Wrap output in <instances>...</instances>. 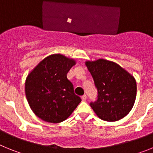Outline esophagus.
<instances>
[{"label":"esophagus","instance_id":"obj_1","mask_svg":"<svg viewBox=\"0 0 153 153\" xmlns=\"http://www.w3.org/2000/svg\"><path fill=\"white\" fill-rule=\"evenodd\" d=\"M86 98H87V97H86V94H84V95L82 96V97H81V99H82V100H83V101H85V100H86Z\"/></svg>","mask_w":153,"mask_h":153}]
</instances>
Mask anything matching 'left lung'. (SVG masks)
<instances>
[{
	"label": "left lung",
	"instance_id": "8db88e82",
	"mask_svg": "<svg viewBox=\"0 0 153 153\" xmlns=\"http://www.w3.org/2000/svg\"><path fill=\"white\" fill-rule=\"evenodd\" d=\"M86 65L98 92L97 100L90 103L101 120L114 122L130 112L136 97V79L114 62L100 59Z\"/></svg>",
	"mask_w": 153,
	"mask_h": 153
}]
</instances>
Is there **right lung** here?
Segmentation results:
<instances>
[{"label": "right lung", "instance_id": "right-lung-1", "mask_svg": "<svg viewBox=\"0 0 153 153\" xmlns=\"http://www.w3.org/2000/svg\"><path fill=\"white\" fill-rule=\"evenodd\" d=\"M75 63V60L61 54L51 55L27 77V100L32 111L42 120L52 123L63 122L81 102L67 77Z\"/></svg>", "mask_w": 153, "mask_h": 153}]
</instances>
